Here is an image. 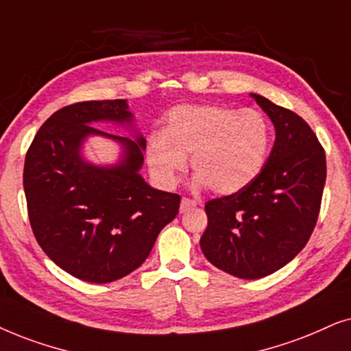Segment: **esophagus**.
I'll return each instance as SVG.
<instances>
[{
  "label": "esophagus",
  "mask_w": 351,
  "mask_h": 351,
  "mask_svg": "<svg viewBox=\"0 0 351 351\" xmlns=\"http://www.w3.org/2000/svg\"><path fill=\"white\" fill-rule=\"evenodd\" d=\"M195 205H197V202H195V200L188 199V197H183V199H181V205H180V213L188 212V210L194 208Z\"/></svg>",
  "instance_id": "34e87169"
}]
</instances>
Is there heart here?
I'll return each instance as SVG.
<instances>
[{
    "label": "heart",
    "instance_id": "b5f03b06",
    "mask_svg": "<svg viewBox=\"0 0 351 351\" xmlns=\"http://www.w3.org/2000/svg\"><path fill=\"white\" fill-rule=\"evenodd\" d=\"M268 151L269 127L260 112L188 104L168 112L163 132L149 136L146 162L157 183L170 188L191 154L195 188L234 194L260 175Z\"/></svg>",
    "mask_w": 351,
    "mask_h": 351
}]
</instances>
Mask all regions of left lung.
I'll use <instances>...</instances> for the list:
<instances>
[{"label": "left lung", "instance_id": "8db88e82", "mask_svg": "<svg viewBox=\"0 0 351 351\" xmlns=\"http://www.w3.org/2000/svg\"><path fill=\"white\" fill-rule=\"evenodd\" d=\"M276 139L260 175L239 193L208 200L205 258L241 279L281 269L306 245L319 215L326 154L310 125L295 112L250 93Z\"/></svg>", "mask_w": 351, "mask_h": 351}]
</instances>
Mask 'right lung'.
<instances>
[{"label":"right lung","mask_w":351,"mask_h":351,"mask_svg":"<svg viewBox=\"0 0 351 351\" xmlns=\"http://www.w3.org/2000/svg\"><path fill=\"white\" fill-rule=\"evenodd\" d=\"M109 121L133 130L127 99L62 107L41 125L23 167L32 230L59 268L86 282L106 284L144 263L158 232L178 215V194L154 189L141 176L146 139L115 137L91 128ZM90 136L121 144V160L96 166L82 157Z\"/></svg>","instance_id":"right-lung-1"}]
</instances>
